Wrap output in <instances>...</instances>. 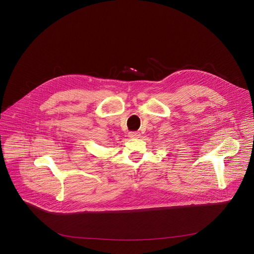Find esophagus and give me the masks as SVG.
<instances>
[{
  "label": "esophagus",
  "mask_w": 254,
  "mask_h": 254,
  "mask_svg": "<svg viewBox=\"0 0 254 254\" xmlns=\"http://www.w3.org/2000/svg\"><path fill=\"white\" fill-rule=\"evenodd\" d=\"M138 136H139V132H136V131L128 132V137H130V138H136Z\"/></svg>",
  "instance_id": "obj_1"
}]
</instances>
